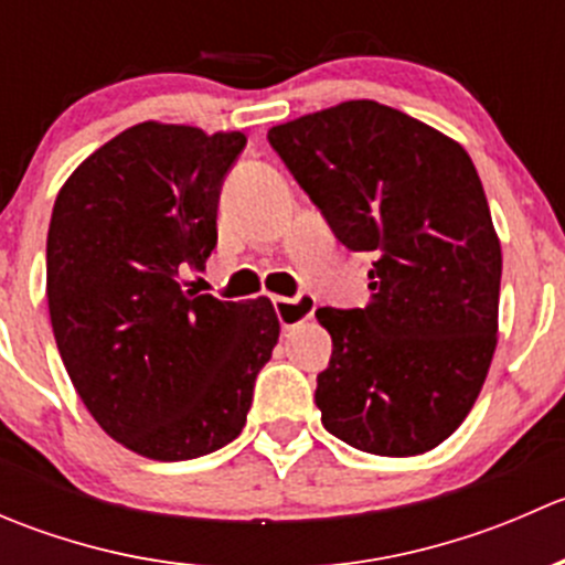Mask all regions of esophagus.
Listing matches in <instances>:
<instances>
[{
    "instance_id": "34e87169",
    "label": "esophagus",
    "mask_w": 565,
    "mask_h": 565,
    "mask_svg": "<svg viewBox=\"0 0 565 565\" xmlns=\"http://www.w3.org/2000/svg\"><path fill=\"white\" fill-rule=\"evenodd\" d=\"M273 309H276L278 322H281L284 328H295V324L315 317L317 298L311 292H300L298 298H273Z\"/></svg>"
}]
</instances>
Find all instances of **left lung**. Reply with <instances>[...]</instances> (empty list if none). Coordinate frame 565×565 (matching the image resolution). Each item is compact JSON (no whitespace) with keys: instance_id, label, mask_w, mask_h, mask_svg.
<instances>
[{"instance_id":"1","label":"left lung","mask_w":565,"mask_h":565,"mask_svg":"<svg viewBox=\"0 0 565 565\" xmlns=\"http://www.w3.org/2000/svg\"><path fill=\"white\" fill-rule=\"evenodd\" d=\"M267 141L333 235L374 256L366 309H317L333 339L322 426L377 457L431 451L467 418L498 347L503 254L470 156L377 100L306 114Z\"/></svg>"}]
</instances>
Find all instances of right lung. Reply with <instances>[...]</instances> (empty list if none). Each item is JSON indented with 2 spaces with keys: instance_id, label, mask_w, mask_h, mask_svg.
<instances>
[{
  "instance_id": "add662e5",
  "label": "right lung",
  "mask_w": 565,
  "mask_h": 565,
  "mask_svg": "<svg viewBox=\"0 0 565 565\" xmlns=\"http://www.w3.org/2000/svg\"><path fill=\"white\" fill-rule=\"evenodd\" d=\"M241 130L139 122L95 150L56 193L45 295L56 350L100 429L158 461L213 454L246 426L278 341L267 298L185 289L218 230Z\"/></svg>"
}]
</instances>
